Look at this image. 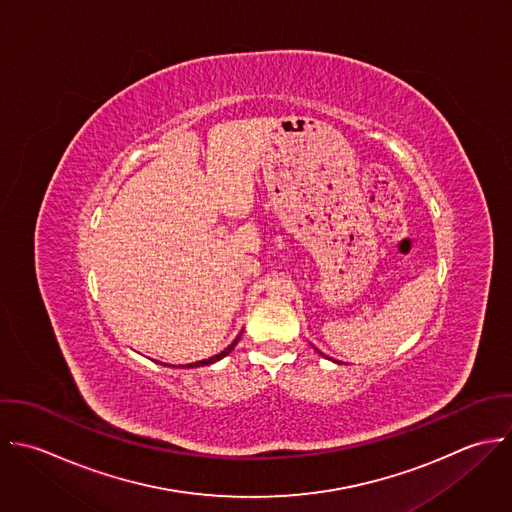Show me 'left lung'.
<instances>
[{
	"label": "left lung",
	"mask_w": 512,
	"mask_h": 512,
	"mask_svg": "<svg viewBox=\"0 0 512 512\" xmlns=\"http://www.w3.org/2000/svg\"><path fill=\"white\" fill-rule=\"evenodd\" d=\"M317 353H319V355H323L319 349H317ZM323 357H327V355H323ZM327 359H331V357H327ZM335 363H339V361H335Z\"/></svg>",
	"instance_id": "1"
}]
</instances>
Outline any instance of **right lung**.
Segmentation results:
<instances>
[{"instance_id":"1","label":"right lung","mask_w":512,"mask_h":512,"mask_svg":"<svg viewBox=\"0 0 512 512\" xmlns=\"http://www.w3.org/2000/svg\"><path fill=\"white\" fill-rule=\"evenodd\" d=\"M239 339H241V333L237 335V339L227 347V349H223L219 355H213V357H209V359H203V361H197V363H189V365H179V367H185V369H193V367H209V365H213V363H217V361H221L223 357H227L233 349H235V345L239 343ZM161 365H165V363H161ZM171 367H175V365H171Z\"/></svg>"}]
</instances>
